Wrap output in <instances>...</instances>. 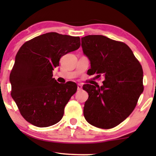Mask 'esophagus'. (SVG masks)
<instances>
[{
  "instance_id": "esophagus-1",
  "label": "esophagus",
  "mask_w": 156,
  "mask_h": 156,
  "mask_svg": "<svg viewBox=\"0 0 156 156\" xmlns=\"http://www.w3.org/2000/svg\"><path fill=\"white\" fill-rule=\"evenodd\" d=\"M82 89V84H77V89H78V90H81V89Z\"/></svg>"
}]
</instances>
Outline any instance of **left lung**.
<instances>
[{
  "label": "left lung",
  "mask_w": 156,
  "mask_h": 156,
  "mask_svg": "<svg viewBox=\"0 0 156 156\" xmlns=\"http://www.w3.org/2000/svg\"><path fill=\"white\" fill-rule=\"evenodd\" d=\"M82 48L90 61V74L105 78L101 87L83 86L89 94L84 118L94 126L112 129L131 114L144 91L142 67L127 44L106 36L82 37Z\"/></svg>",
  "instance_id": "1"
}]
</instances>
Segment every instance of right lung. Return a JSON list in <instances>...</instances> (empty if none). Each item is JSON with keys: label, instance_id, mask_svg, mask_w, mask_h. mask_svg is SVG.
Returning <instances> with one entry per match:
<instances>
[{"label": "right lung", "instance_id": "1", "mask_svg": "<svg viewBox=\"0 0 156 156\" xmlns=\"http://www.w3.org/2000/svg\"><path fill=\"white\" fill-rule=\"evenodd\" d=\"M80 38L57 33L34 37L22 45L10 74L11 96L23 118L37 127L58 123L76 83L59 84L52 78L63 55L76 50Z\"/></svg>", "mask_w": 156, "mask_h": 156}]
</instances>
